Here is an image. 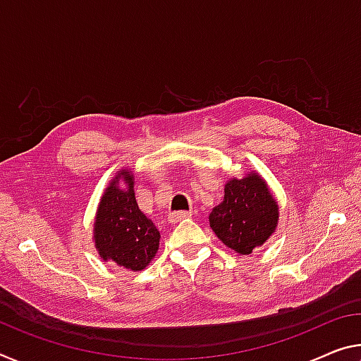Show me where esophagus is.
<instances>
[{
    "mask_svg": "<svg viewBox=\"0 0 361 361\" xmlns=\"http://www.w3.org/2000/svg\"><path fill=\"white\" fill-rule=\"evenodd\" d=\"M191 216V212H186V210H180V212H171L169 214V221L170 223H176V221H181L185 219H190Z\"/></svg>",
    "mask_w": 361,
    "mask_h": 361,
    "instance_id": "esophagus-1",
    "label": "esophagus"
}]
</instances>
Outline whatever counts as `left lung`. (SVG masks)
Masks as SVG:
<instances>
[{"label":"left lung","mask_w":361,"mask_h":361,"mask_svg":"<svg viewBox=\"0 0 361 361\" xmlns=\"http://www.w3.org/2000/svg\"><path fill=\"white\" fill-rule=\"evenodd\" d=\"M279 207L265 180L257 173L225 185V197L212 209L210 228L216 238L241 255L252 254L276 230Z\"/></svg>","instance_id":"8db88e82"}]
</instances>
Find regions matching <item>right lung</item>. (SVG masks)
I'll return each instance as SVG.
<instances>
[{
	"label": "right lung",
	"mask_w": 361,
	"mask_h": 361,
	"mask_svg": "<svg viewBox=\"0 0 361 361\" xmlns=\"http://www.w3.org/2000/svg\"><path fill=\"white\" fill-rule=\"evenodd\" d=\"M122 180L125 190L119 188ZM133 185L131 171L123 169L106 188L94 220V245L102 260L140 271L156 257L160 233L140 210Z\"/></svg>",
	"instance_id": "obj_1"
}]
</instances>
